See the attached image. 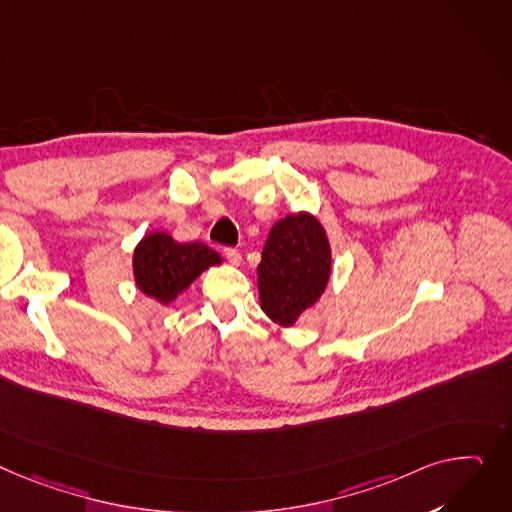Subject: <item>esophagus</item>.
<instances>
[{
  "label": "esophagus",
  "mask_w": 512,
  "mask_h": 512,
  "mask_svg": "<svg viewBox=\"0 0 512 512\" xmlns=\"http://www.w3.org/2000/svg\"><path fill=\"white\" fill-rule=\"evenodd\" d=\"M224 257H226L232 265H241V261H243V255L238 253L236 249H232V247H226V249H224Z\"/></svg>",
  "instance_id": "esophagus-1"
}]
</instances>
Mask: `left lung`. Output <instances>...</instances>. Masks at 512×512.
Wrapping results in <instances>:
<instances>
[{
  "instance_id": "8db88e82",
  "label": "left lung",
  "mask_w": 512,
  "mask_h": 512,
  "mask_svg": "<svg viewBox=\"0 0 512 512\" xmlns=\"http://www.w3.org/2000/svg\"><path fill=\"white\" fill-rule=\"evenodd\" d=\"M329 276V238L313 214L300 212L271 226L257 265L261 309L271 321L292 327L321 298Z\"/></svg>"
}]
</instances>
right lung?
<instances>
[{
    "mask_svg": "<svg viewBox=\"0 0 512 512\" xmlns=\"http://www.w3.org/2000/svg\"><path fill=\"white\" fill-rule=\"evenodd\" d=\"M222 257L203 243H177L168 232H150L133 251V278L146 296L173 302L201 271L220 265Z\"/></svg>",
    "mask_w": 512,
    "mask_h": 512,
    "instance_id": "add662e5",
    "label": "right lung"
}]
</instances>
